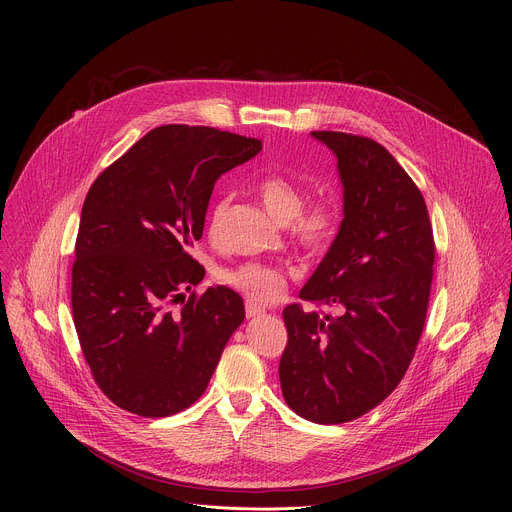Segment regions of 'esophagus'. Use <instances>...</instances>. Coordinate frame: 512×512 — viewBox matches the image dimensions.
Returning a JSON list of instances; mask_svg holds the SVG:
<instances>
[{
    "mask_svg": "<svg viewBox=\"0 0 512 512\" xmlns=\"http://www.w3.org/2000/svg\"><path fill=\"white\" fill-rule=\"evenodd\" d=\"M245 312H247V318H251V320L265 316V308L257 306V304H255V302H251V300L245 304Z\"/></svg>",
    "mask_w": 512,
    "mask_h": 512,
    "instance_id": "1",
    "label": "esophagus"
}]
</instances>
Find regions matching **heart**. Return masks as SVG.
Here are the masks:
<instances>
[{
  "mask_svg": "<svg viewBox=\"0 0 512 512\" xmlns=\"http://www.w3.org/2000/svg\"><path fill=\"white\" fill-rule=\"evenodd\" d=\"M257 194L265 210L279 223H289L291 237L306 249L326 247L338 229V208L334 202L320 198L310 204L306 202L304 188L283 174H269L259 180ZM225 212V200H218L210 208L208 233L218 235ZM221 279L255 302L275 300L285 285L283 271L265 263H243L235 269L221 273Z\"/></svg>",
  "mask_w": 512,
  "mask_h": 512,
  "instance_id": "b5f03b06",
  "label": "heart"
}]
</instances>
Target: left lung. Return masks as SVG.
Listing matches in <instances>:
<instances>
[{"label": "left lung", "instance_id": "obj_1", "mask_svg": "<svg viewBox=\"0 0 512 512\" xmlns=\"http://www.w3.org/2000/svg\"><path fill=\"white\" fill-rule=\"evenodd\" d=\"M336 156L342 223L300 298L338 306V318L283 310L279 362L285 403L308 421L334 425L375 409L401 383L423 332L433 277L425 200L381 143L312 131Z\"/></svg>", "mask_w": 512, "mask_h": 512}]
</instances>
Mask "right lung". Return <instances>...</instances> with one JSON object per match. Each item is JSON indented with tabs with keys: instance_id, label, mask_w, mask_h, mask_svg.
Masks as SVG:
<instances>
[{
	"instance_id": "1",
	"label": "right lung",
	"mask_w": 512,
	"mask_h": 512,
	"mask_svg": "<svg viewBox=\"0 0 512 512\" xmlns=\"http://www.w3.org/2000/svg\"><path fill=\"white\" fill-rule=\"evenodd\" d=\"M259 152L253 137L162 125L93 182L72 263V316L93 379L117 407L168 417L206 391L245 306L225 285L186 298L204 277L188 249L202 237L214 182Z\"/></svg>"
}]
</instances>
